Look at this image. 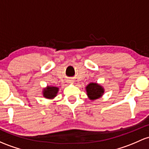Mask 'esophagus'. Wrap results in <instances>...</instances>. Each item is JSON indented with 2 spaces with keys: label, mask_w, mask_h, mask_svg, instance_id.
<instances>
[{
  "label": "esophagus",
  "mask_w": 149,
  "mask_h": 149,
  "mask_svg": "<svg viewBox=\"0 0 149 149\" xmlns=\"http://www.w3.org/2000/svg\"><path fill=\"white\" fill-rule=\"evenodd\" d=\"M73 82V80H71V79H69V80H68V83H72Z\"/></svg>",
  "instance_id": "34e87169"
}]
</instances>
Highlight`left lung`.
<instances>
[{
	"label": "left lung",
	"mask_w": 149,
	"mask_h": 149,
	"mask_svg": "<svg viewBox=\"0 0 149 149\" xmlns=\"http://www.w3.org/2000/svg\"><path fill=\"white\" fill-rule=\"evenodd\" d=\"M86 94L91 100H95L103 95L104 88L97 83H90L86 87Z\"/></svg>",
	"instance_id": "left-lung-1"
}]
</instances>
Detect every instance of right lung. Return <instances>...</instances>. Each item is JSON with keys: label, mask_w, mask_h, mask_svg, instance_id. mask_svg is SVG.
<instances>
[{"label": "right lung", "mask_w": 149, "mask_h": 149, "mask_svg": "<svg viewBox=\"0 0 149 149\" xmlns=\"http://www.w3.org/2000/svg\"><path fill=\"white\" fill-rule=\"evenodd\" d=\"M59 88L56 86H47L42 90V95L45 98L49 100H53L57 96Z\"/></svg>", "instance_id": "right-lung-1"}]
</instances>
